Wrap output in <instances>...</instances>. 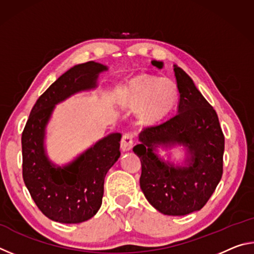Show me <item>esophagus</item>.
Returning a JSON list of instances; mask_svg holds the SVG:
<instances>
[{
  "instance_id": "esophagus-1",
  "label": "esophagus",
  "mask_w": 254,
  "mask_h": 254,
  "mask_svg": "<svg viewBox=\"0 0 254 254\" xmlns=\"http://www.w3.org/2000/svg\"><path fill=\"white\" fill-rule=\"evenodd\" d=\"M131 133H126L121 140V149L123 151H130L133 147V139Z\"/></svg>"
}]
</instances>
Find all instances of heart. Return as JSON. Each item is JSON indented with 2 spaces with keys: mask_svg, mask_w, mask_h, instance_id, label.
<instances>
[{
  "mask_svg": "<svg viewBox=\"0 0 254 254\" xmlns=\"http://www.w3.org/2000/svg\"><path fill=\"white\" fill-rule=\"evenodd\" d=\"M118 98L126 110L140 109L141 121L144 124H152L173 110L177 91L175 84L168 78L137 76L120 87Z\"/></svg>",
  "mask_w": 254,
  "mask_h": 254,
  "instance_id": "b5f03b06",
  "label": "heart"
}]
</instances>
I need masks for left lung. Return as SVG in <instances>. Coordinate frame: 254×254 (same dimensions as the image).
<instances>
[{
	"instance_id": "1",
	"label": "left lung",
	"mask_w": 254,
	"mask_h": 254,
	"mask_svg": "<svg viewBox=\"0 0 254 254\" xmlns=\"http://www.w3.org/2000/svg\"><path fill=\"white\" fill-rule=\"evenodd\" d=\"M151 64L163 67L162 62ZM174 72L180 95L178 113L141 132L133 151L142 167L140 187L145 198L162 214L183 216L203 208L220 183L224 135L216 112L190 77L177 65ZM176 145L185 150L182 165L157 153L159 147Z\"/></svg>"
}]
</instances>
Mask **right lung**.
Here are the masks:
<instances>
[{
	"mask_svg": "<svg viewBox=\"0 0 254 254\" xmlns=\"http://www.w3.org/2000/svg\"><path fill=\"white\" fill-rule=\"evenodd\" d=\"M109 69L88 62L71 67L38 98L22 133V174L34 203L51 221L77 224L92 218L102 205L107 171L121 156V133H111L71 162L58 166L49 159L46 128L59 103L97 87L101 72Z\"/></svg>",
	"mask_w": 254,
	"mask_h": 254,
	"instance_id": "right-lung-1",
	"label": "right lung"
}]
</instances>
